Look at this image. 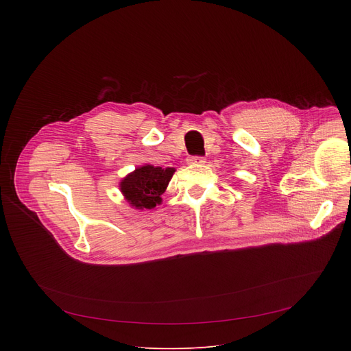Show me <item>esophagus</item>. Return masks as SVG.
Instances as JSON below:
<instances>
[{
	"mask_svg": "<svg viewBox=\"0 0 351 351\" xmlns=\"http://www.w3.org/2000/svg\"><path fill=\"white\" fill-rule=\"evenodd\" d=\"M186 162H187V165H190V167H198V165H203V164L206 162V158H204V157H197V156H194V157H189V158L186 160Z\"/></svg>",
	"mask_w": 351,
	"mask_h": 351,
	"instance_id": "34e87169",
	"label": "esophagus"
}]
</instances>
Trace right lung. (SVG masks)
<instances>
[{
    "mask_svg": "<svg viewBox=\"0 0 351 351\" xmlns=\"http://www.w3.org/2000/svg\"><path fill=\"white\" fill-rule=\"evenodd\" d=\"M175 168L143 165L125 176L119 184L126 202L137 210H152L161 204V194L168 187Z\"/></svg>",
    "mask_w": 351,
    "mask_h": 351,
    "instance_id": "1",
    "label": "right lung"
}]
</instances>
